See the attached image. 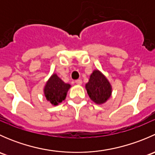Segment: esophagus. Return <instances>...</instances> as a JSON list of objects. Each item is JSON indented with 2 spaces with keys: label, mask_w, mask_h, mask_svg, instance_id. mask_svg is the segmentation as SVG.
I'll return each mask as SVG.
<instances>
[{
  "label": "esophagus",
  "mask_w": 155,
  "mask_h": 155,
  "mask_svg": "<svg viewBox=\"0 0 155 155\" xmlns=\"http://www.w3.org/2000/svg\"><path fill=\"white\" fill-rule=\"evenodd\" d=\"M75 82H76V83L77 84V85H82V80H81V79H77V80L75 81Z\"/></svg>",
  "instance_id": "1"
}]
</instances>
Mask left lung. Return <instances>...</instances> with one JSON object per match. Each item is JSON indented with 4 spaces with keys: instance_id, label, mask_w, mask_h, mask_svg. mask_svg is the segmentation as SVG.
<instances>
[{
    "instance_id": "8db88e82",
    "label": "left lung",
    "mask_w": 155,
    "mask_h": 155,
    "mask_svg": "<svg viewBox=\"0 0 155 155\" xmlns=\"http://www.w3.org/2000/svg\"><path fill=\"white\" fill-rule=\"evenodd\" d=\"M85 88L89 97L97 104L106 103L112 94V86L100 70H95L90 76Z\"/></svg>"
}]
</instances>
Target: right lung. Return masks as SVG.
<instances>
[{
    "label": "right lung",
    "mask_w": 155,
    "mask_h": 155,
    "mask_svg": "<svg viewBox=\"0 0 155 155\" xmlns=\"http://www.w3.org/2000/svg\"><path fill=\"white\" fill-rule=\"evenodd\" d=\"M70 87V84L65 83L54 73L46 83L43 91L46 100L52 105L57 106L64 101Z\"/></svg>",
    "instance_id": "obj_1"
}]
</instances>
